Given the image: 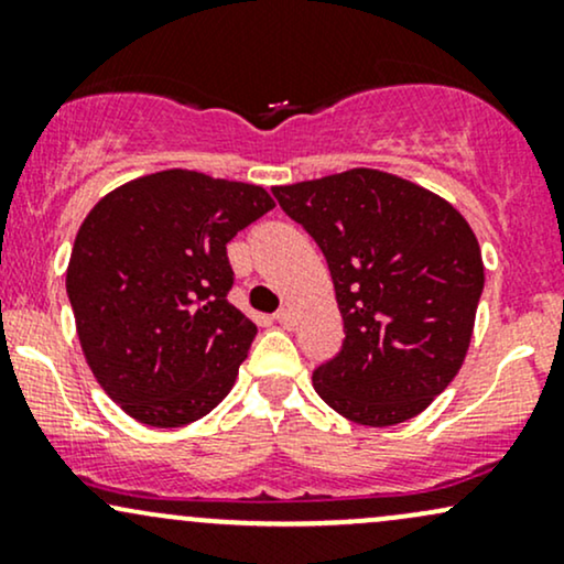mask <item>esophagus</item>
<instances>
[{
    "mask_svg": "<svg viewBox=\"0 0 564 564\" xmlns=\"http://www.w3.org/2000/svg\"><path fill=\"white\" fill-rule=\"evenodd\" d=\"M275 321H278V323H281V326H283V328H291V326H294V313H291V310H289V307L278 310V313H275Z\"/></svg>",
    "mask_w": 564,
    "mask_h": 564,
    "instance_id": "obj_1",
    "label": "esophagus"
}]
</instances>
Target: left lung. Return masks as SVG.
Here are the masks:
<instances>
[{
  "mask_svg": "<svg viewBox=\"0 0 564 564\" xmlns=\"http://www.w3.org/2000/svg\"><path fill=\"white\" fill-rule=\"evenodd\" d=\"M281 209L326 257L345 341L315 392L355 424L419 416L462 368L485 270L469 223L398 174L347 170L278 185Z\"/></svg>",
  "mask_w": 564,
  "mask_h": 564,
  "instance_id": "left-lung-1",
  "label": "left lung"
}]
</instances>
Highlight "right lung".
<instances>
[{
  "mask_svg": "<svg viewBox=\"0 0 564 564\" xmlns=\"http://www.w3.org/2000/svg\"><path fill=\"white\" fill-rule=\"evenodd\" d=\"M260 185L166 170L84 217L66 291L97 384L140 424L183 426L223 403L257 326L228 302V243L273 209Z\"/></svg>",
  "mask_w": 564,
  "mask_h": 564,
  "instance_id": "1",
  "label": "right lung"
}]
</instances>
